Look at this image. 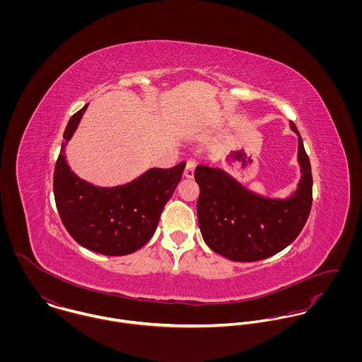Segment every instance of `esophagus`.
Segmentation results:
<instances>
[{"label": "esophagus", "instance_id": "1", "mask_svg": "<svg viewBox=\"0 0 362 362\" xmlns=\"http://www.w3.org/2000/svg\"><path fill=\"white\" fill-rule=\"evenodd\" d=\"M195 167H197V161H195V160H192V158H189V160L187 161V165H185V171H184V175H185L187 178H192V177H194V171H195Z\"/></svg>", "mask_w": 362, "mask_h": 362}]
</instances>
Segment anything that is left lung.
Instances as JSON below:
<instances>
[{
    "label": "left lung",
    "instance_id": "8db88e82",
    "mask_svg": "<svg viewBox=\"0 0 362 362\" xmlns=\"http://www.w3.org/2000/svg\"><path fill=\"white\" fill-rule=\"evenodd\" d=\"M298 135L301 181L288 199L262 198L218 168L198 165V220L202 237L217 254L235 262L269 258L288 247L304 228L312 206L310 157Z\"/></svg>",
    "mask_w": 362,
    "mask_h": 362
}]
</instances>
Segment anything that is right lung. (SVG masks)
I'll list each match as a JSON object with an SVG mask.
<instances>
[{
  "instance_id": "obj_1",
  "label": "right lung",
  "mask_w": 362,
  "mask_h": 362,
  "mask_svg": "<svg viewBox=\"0 0 362 362\" xmlns=\"http://www.w3.org/2000/svg\"><path fill=\"white\" fill-rule=\"evenodd\" d=\"M86 107L69 118L64 131L52 180L55 205L64 227L78 244L102 255H128L153 237L161 210L181 181L185 163L151 168L138 180L117 188H98L78 178L64 158V146Z\"/></svg>"
}]
</instances>
